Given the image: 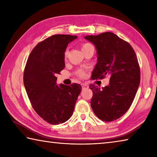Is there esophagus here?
Masks as SVG:
<instances>
[{
  "label": "esophagus",
  "mask_w": 157,
  "mask_h": 157,
  "mask_svg": "<svg viewBox=\"0 0 157 157\" xmlns=\"http://www.w3.org/2000/svg\"><path fill=\"white\" fill-rule=\"evenodd\" d=\"M81 86L82 87V89H86V88H87V87H88V85H87L86 84H82Z\"/></svg>",
  "instance_id": "esophagus-1"
}]
</instances>
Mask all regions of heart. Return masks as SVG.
Segmentation results:
<instances>
[{
	"label": "heart",
	"instance_id": "heart-1",
	"mask_svg": "<svg viewBox=\"0 0 157 157\" xmlns=\"http://www.w3.org/2000/svg\"><path fill=\"white\" fill-rule=\"evenodd\" d=\"M91 47H93L92 45L89 44V43L83 44L82 45V47H81V50H82V52L85 51V50H87L88 48H91ZM67 56H68V51H67V50H66L65 52H64V59H66ZM77 73H78V75L79 77H80V78H84V77H85V71H83V70L78 71V72H77Z\"/></svg>",
	"mask_w": 157,
	"mask_h": 157
}]
</instances>
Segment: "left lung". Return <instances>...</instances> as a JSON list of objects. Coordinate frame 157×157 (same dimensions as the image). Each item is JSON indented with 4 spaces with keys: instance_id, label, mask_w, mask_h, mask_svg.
Wrapping results in <instances>:
<instances>
[{
    "instance_id": "8db88e82",
    "label": "left lung",
    "mask_w": 157,
    "mask_h": 157,
    "mask_svg": "<svg viewBox=\"0 0 157 157\" xmlns=\"http://www.w3.org/2000/svg\"><path fill=\"white\" fill-rule=\"evenodd\" d=\"M84 38L97 50L98 62L91 79L110 77L109 84L102 89L89 85L91 108L101 121H116L129 109L139 88L140 73L136 55L128 42L109 32Z\"/></svg>"
}]
</instances>
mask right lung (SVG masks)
Wrapping results in <instances>:
<instances>
[{
  "mask_svg": "<svg viewBox=\"0 0 157 157\" xmlns=\"http://www.w3.org/2000/svg\"><path fill=\"white\" fill-rule=\"evenodd\" d=\"M70 34H55L39 43L32 50L23 75V83L34 111L45 121L58 124L73 113L82 90L80 84H56L57 74L65 67L68 44L77 39Z\"/></svg>",
  "mask_w": 157,
  "mask_h": 157,
  "instance_id": "add662e5",
  "label": "right lung"
}]
</instances>
